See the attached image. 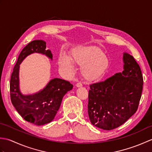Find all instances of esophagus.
<instances>
[{"instance_id": "34e87169", "label": "esophagus", "mask_w": 152, "mask_h": 152, "mask_svg": "<svg viewBox=\"0 0 152 152\" xmlns=\"http://www.w3.org/2000/svg\"><path fill=\"white\" fill-rule=\"evenodd\" d=\"M76 86L77 87V88H80V87H82V83L81 82H78L76 83Z\"/></svg>"}]
</instances>
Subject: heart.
<instances>
[{
    "mask_svg": "<svg viewBox=\"0 0 152 152\" xmlns=\"http://www.w3.org/2000/svg\"><path fill=\"white\" fill-rule=\"evenodd\" d=\"M74 62L81 66V73L87 80L100 78L108 66V59L99 48L96 46L80 47L71 53ZM69 57L61 55L59 59L60 66L67 70H72L74 64Z\"/></svg>",
    "mask_w": 152,
    "mask_h": 152,
    "instance_id": "obj_1",
    "label": "heart"
}]
</instances>
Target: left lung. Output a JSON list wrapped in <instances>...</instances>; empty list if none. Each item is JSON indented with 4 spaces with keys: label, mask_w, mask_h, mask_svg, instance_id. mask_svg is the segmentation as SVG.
<instances>
[{
    "label": "left lung",
    "mask_w": 152,
    "mask_h": 152,
    "mask_svg": "<svg viewBox=\"0 0 152 152\" xmlns=\"http://www.w3.org/2000/svg\"><path fill=\"white\" fill-rule=\"evenodd\" d=\"M122 72L89 86L88 115L91 123L104 130L123 125L137 112L143 88L140 67L134 57L124 53Z\"/></svg>",
    "instance_id": "8db88e82"
}]
</instances>
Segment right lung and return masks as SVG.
Instances as JSON below:
<instances>
[{
    "label": "right lung",
    "mask_w": 152,
    "mask_h": 152,
    "mask_svg": "<svg viewBox=\"0 0 152 152\" xmlns=\"http://www.w3.org/2000/svg\"><path fill=\"white\" fill-rule=\"evenodd\" d=\"M46 42L33 40L21 51L11 75L10 88L12 104L25 120L37 125L51 122L59 109L64 95L72 89L73 85L60 78L51 80L45 88L33 95H24L19 90V64L25 57L33 53L46 55L52 59V53L46 50Z\"/></svg>",
    "instance_id": "obj_1"
}]
</instances>
